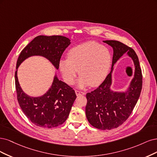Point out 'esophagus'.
Masks as SVG:
<instances>
[{
	"label": "esophagus",
	"mask_w": 157,
	"mask_h": 157,
	"mask_svg": "<svg viewBox=\"0 0 157 157\" xmlns=\"http://www.w3.org/2000/svg\"><path fill=\"white\" fill-rule=\"evenodd\" d=\"M75 94H76L77 96H79V95H84L85 94V93L84 92H82V91H79V90H75Z\"/></svg>",
	"instance_id": "1"
}]
</instances>
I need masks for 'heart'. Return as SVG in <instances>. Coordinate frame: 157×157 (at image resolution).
<instances>
[{"mask_svg":"<svg viewBox=\"0 0 157 157\" xmlns=\"http://www.w3.org/2000/svg\"><path fill=\"white\" fill-rule=\"evenodd\" d=\"M112 64V55L108 47L89 41L70 49L68 59L60 60L59 69L64 82L68 85L74 83L79 73L78 87L84 88L89 85L97 87L107 78Z\"/></svg>","mask_w":157,"mask_h":157,"instance_id":"1","label":"heart"}]
</instances>
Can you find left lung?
Listing matches in <instances>:
<instances>
[{
    "mask_svg": "<svg viewBox=\"0 0 157 157\" xmlns=\"http://www.w3.org/2000/svg\"><path fill=\"white\" fill-rule=\"evenodd\" d=\"M103 42L113 50L112 68L104 82L97 89L86 94L87 103L85 113L89 123L94 127L111 130L122 124L132 113L142 88V74L138 57L134 49L116 40ZM124 53L133 61L134 77L124 92H115L110 89L114 65Z\"/></svg>",
    "mask_w": 157,
    "mask_h": 157,
    "instance_id": "left-lung-1",
    "label": "left lung"
}]
</instances>
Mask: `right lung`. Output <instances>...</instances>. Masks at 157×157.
<instances>
[{"mask_svg": "<svg viewBox=\"0 0 157 157\" xmlns=\"http://www.w3.org/2000/svg\"><path fill=\"white\" fill-rule=\"evenodd\" d=\"M71 44L70 40L63 36H43L34 38L20 53L15 72V82L17 100L24 114L31 122L42 128H54L67 119L74 100V90L58 79L55 73L52 86L40 97H31L25 93L20 86L17 69L25 59L33 56L47 59L57 70L63 52Z\"/></svg>", "mask_w": 157, "mask_h": 157, "instance_id": "obj_1", "label": "right lung"}]
</instances>
